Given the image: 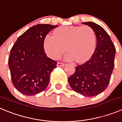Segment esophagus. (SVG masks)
<instances>
[{
  "label": "esophagus",
  "mask_w": 122,
  "mask_h": 122,
  "mask_svg": "<svg viewBox=\"0 0 122 122\" xmlns=\"http://www.w3.org/2000/svg\"><path fill=\"white\" fill-rule=\"evenodd\" d=\"M65 65L64 63L61 62H57V66L58 67H61V66H64Z\"/></svg>",
  "instance_id": "34e87169"
}]
</instances>
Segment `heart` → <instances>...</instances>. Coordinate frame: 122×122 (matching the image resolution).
Segmentation results:
<instances>
[{"instance_id": "heart-1", "label": "heart", "mask_w": 122, "mask_h": 122, "mask_svg": "<svg viewBox=\"0 0 122 122\" xmlns=\"http://www.w3.org/2000/svg\"><path fill=\"white\" fill-rule=\"evenodd\" d=\"M43 46L49 57L56 60L66 50L65 59L84 62L92 56L96 46V35L89 26H65L56 29L53 36L45 37Z\"/></svg>"}]
</instances>
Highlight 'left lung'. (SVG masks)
Masks as SVG:
<instances>
[{
	"label": "left lung",
	"mask_w": 122,
	"mask_h": 122,
	"mask_svg": "<svg viewBox=\"0 0 122 122\" xmlns=\"http://www.w3.org/2000/svg\"><path fill=\"white\" fill-rule=\"evenodd\" d=\"M82 23L94 29L96 47L89 60L75 67V72L69 78V83L76 93L93 97L107 88L114 67L116 48L102 27L92 21Z\"/></svg>",
	"instance_id": "left-lung-1"
}]
</instances>
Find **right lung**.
<instances>
[{
	"label": "right lung",
	"instance_id": "1",
	"mask_svg": "<svg viewBox=\"0 0 122 122\" xmlns=\"http://www.w3.org/2000/svg\"><path fill=\"white\" fill-rule=\"evenodd\" d=\"M58 25L38 24L21 35L12 46L8 58L11 80L21 94L33 96L47 88L56 61L44 52L45 37Z\"/></svg>",
	"mask_w": 122,
	"mask_h": 122
}]
</instances>
